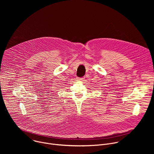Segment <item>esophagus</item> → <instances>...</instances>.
<instances>
[{
  "label": "esophagus",
  "mask_w": 154,
  "mask_h": 154,
  "mask_svg": "<svg viewBox=\"0 0 154 154\" xmlns=\"http://www.w3.org/2000/svg\"><path fill=\"white\" fill-rule=\"evenodd\" d=\"M79 80H83V78H80V79H79Z\"/></svg>",
  "instance_id": "1"
}]
</instances>
